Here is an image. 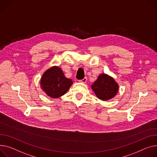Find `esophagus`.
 <instances>
[{
  "label": "esophagus",
  "mask_w": 157,
  "mask_h": 157,
  "mask_svg": "<svg viewBox=\"0 0 157 157\" xmlns=\"http://www.w3.org/2000/svg\"><path fill=\"white\" fill-rule=\"evenodd\" d=\"M86 81H87V78H86V77H85V78H83L82 79L80 80L79 81H80V82H82V83H85V82H86Z\"/></svg>",
  "instance_id": "34e87169"
}]
</instances>
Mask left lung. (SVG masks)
<instances>
[{"instance_id":"obj_1","label":"left lung","mask_w":157,"mask_h":157,"mask_svg":"<svg viewBox=\"0 0 157 157\" xmlns=\"http://www.w3.org/2000/svg\"><path fill=\"white\" fill-rule=\"evenodd\" d=\"M91 88L99 99L105 101L117 95L119 85L111 76L101 74L91 85Z\"/></svg>"}]
</instances>
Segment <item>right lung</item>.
<instances>
[{
    "mask_svg": "<svg viewBox=\"0 0 157 157\" xmlns=\"http://www.w3.org/2000/svg\"><path fill=\"white\" fill-rule=\"evenodd\" d=\"M40 84L41 89L48 96L57 98L64 95L69 90L72 81L71 79L65 77L63 71L60 67L54 66L44 73Z\"/></svg>",
    "mask_w": 157,
    "mask_h": 157,
    "instance_id": "add662e5",
    "label": "right lung"
}]
</instances>
